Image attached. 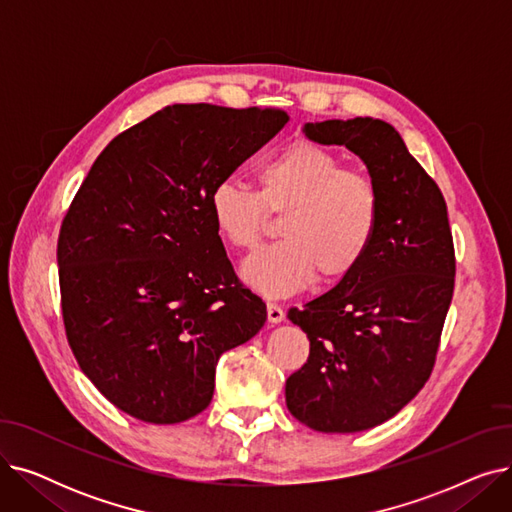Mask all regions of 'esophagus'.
<instances>
[{
	"label": "esophagus",
	"instance_id": "1",
	"mask_svg": "<svg viewBox=\"0 0 512 512\" xmlns=\"http://www.w3.org/2000/svg\"><path fill=\"white\" fill-rule=\"evenodd\" d=\"M267 319H270L272 324H280L284 319V309L276 303H267Z\"/></svg>",
	"mask_w": 512,
	"mask_h": 512
}]
</instances>
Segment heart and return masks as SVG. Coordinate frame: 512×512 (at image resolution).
<instances>
[{
    "instance_id": "obj_1",
    "label": "heart",
    "mask_w": 512,
    "mask_h": 512,
    "mask_svg": "<svg viewBox=\"0 0 512 512\" xmlns=\"http://www.w3.org/2000/svg\"><path fill=\"white\" fill-rule=\"evenodd\" d=\"M270 211H288L284 240L253 253L242 278L265 297H286L317 274L334 282L353 274L369 253L382 215L380 184L367 170L311 141H294L259 166V188L236 176L211 186L215 230L236 249H253Z\"/></svg>"
}]
</instances>
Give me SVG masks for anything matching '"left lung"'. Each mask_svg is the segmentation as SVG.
Listing matches in <instances>:
<instances>
[{
    "mask_svg": "<svg viewBox=\"0 0 512 512\" xmlns=\"http://www.w3.org/2000/svg\"><path fill=\"white\" fill-rule=\"evenodd\" d=\"M344 145L378 180L382 215L353 274L292 307L309 359L286 380V407L315 432L355 434L394 417L432 375L454 290V245L442 191L384 120L305 124Z\"/></svg>",
    "mask_w": 512,
    "mask_h": 512,
    "instance_id": "1",
    "label": "left lung"
}]
</instances>
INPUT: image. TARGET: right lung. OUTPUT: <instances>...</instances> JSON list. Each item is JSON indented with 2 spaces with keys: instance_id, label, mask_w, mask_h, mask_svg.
Returning a JSON list of instances; mask_svg holds the SVG:
<instances>
[{
  "instance_id": "obj_1",
  "label": "right lung",
  "mask_w": 512,
  "mask_h": 512,
  "mask_svg": "<svg viewBox=\"0 0 512 512\" xmlns=\"http://www.w3.org/2000/svg\"><path fill=\"white\" fill-rule=\"evenodd\" d=\"M282 110L174 103L95 159L58 238L72 353L114 407L147 423L205 411L222 353L265 324L209 213L211 186L284 128Z\"/></svg>"
}]
</instances>
